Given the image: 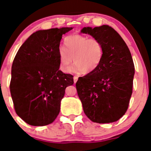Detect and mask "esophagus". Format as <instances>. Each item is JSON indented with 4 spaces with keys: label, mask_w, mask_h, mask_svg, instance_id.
Instances as JSON below:
<instances>
[{
    "label": "esophagus",
    "mask_w": 151,
    "mask_h": 151,
    "mask_svg": "<svg viewBox=\"0 0 151 151\" xmlns=\"http://www.w3.org/2000/svg\"><path fill=\"white\" fill-rule=\"evenodd\" d=\"M78 80V77H77V76H74V82L76 83Z\"/></svg>",
    "instance_id": "1"
}]
</instances>
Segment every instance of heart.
Instances as JSON below:
<instances>
[{
    "mask_svg": "<svg viewBox=\"0 0 151 151\" xmlns=\"http://www.w3.org/2000/svg\"><path fill=\"white\" fill-rule=\"evenodd\" d=\"M60 70L69 72L73 59L76 70L82 74L91 73L99 67L104 55V46L97 38L81 34H72L65 38L63 48L58 50Z\"/></svg>",
    "mask_w": 151,
    "mask_h": 151,
    "instance_id": "b5f03b06",
    "label": "heart"
}]
</instances>
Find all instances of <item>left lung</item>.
<instances>
[{
    "label": "left lung",
    "mask_w": 151,
    "mask_h": 151,
    "mask_svg": "<svg viewBox=\"0 0 151 151\" xmlns=\"http://www.w3.org/2000/svg\"><path fill=\"white\" fill-rule=\"evenodd\" d=\"M81 32L100 39L104 46L99 68L76 83L83 112L93 122H114L127 112L132 94L134 65L129 49L108 25L83 27Z\"/></svg>",
    "instance_id": "1"
}]
</instances>
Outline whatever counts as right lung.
<instances>
[{"label": "right lung", "mask_w": 151, "mask_h": 151, "mask_svg": "<svg viewBox=\"0 0 151 151\" xmlns=\"http://www.w3.org/2000/svg\"><path fill=\"white\" fill-rule=\"evenodd\" d=\"M63 27L39 30L22 45L12 65L10 90L17 115L32 126H45L58 117L65 88L73 76L59 70Z\"/></svg>", "instance_id": "right-lung-1"}]
</instances>
